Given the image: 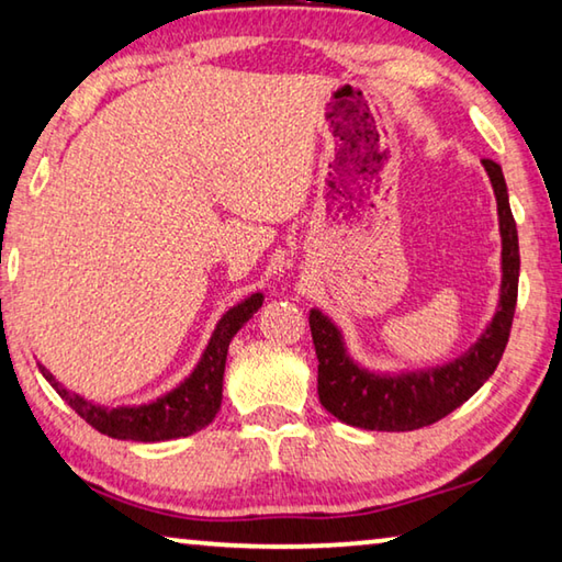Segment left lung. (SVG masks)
Masks as SVG:
<instances>
[{
	"mask_svg": "<svg viewBox=\"0 0 562 562\" xmlns=\"http://www.w3.org/2000/svg\"><path fill=\"white\" fill-rule=\"evenodd\" d=\"M493 182L503 237V284L493 323L465 355L442 368L375 375L360 368L345 350L342 333L319 310H310V329L317 352L319 403L337 420L364 430L405 432L432 425L473 397L501 362L510 337L515 302H518L520 249L503 169L493 159H483Z\"/></svg>",
	"mask_w": 562,
	"mask_h": 562,
	"instance_id": "8db88e82",
	"label": "left lung"
}]
</instances>
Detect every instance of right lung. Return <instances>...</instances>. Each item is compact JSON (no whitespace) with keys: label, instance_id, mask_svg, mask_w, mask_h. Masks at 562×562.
I'll return each instance as SVG.
<instances>
[{"label":"right lung","instance_id":"right-lung-1","mask_svg":"<svg viewBox=\"0 0 562 562\" xmlns=\"http://www.w3.org/2000/svg\"><path fill=\"white\" fill-rule=\"evenodd\" d=\"M262 307V292H255L239 305L229 307L212 333L207 347H204L198 368L192 370L190 378H184L175 390L167 395L153 400L147 405L135 407H104L94 405L82 395L69 393V390L55 380L49 370H42L57 395L75 409V413L87 420L94 430L117 440H137V442H162L175 438H187V435L202 430L215 420L220 403H222V378H225L227 347L257 310Z\"/></svg>","mask_w":562,"mask_h":562}]
</instances>
